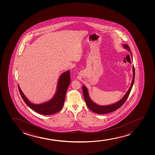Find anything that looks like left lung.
Masks as SVG:
<instances>
[{
    "instance_id": "8db88e82",
    "label": "left lung",
    "mask_w": 155,
    "mask_h": 155,
    "mask_svg": "<svg viewBox=\"0 0 155 155\" xmlns=\"http://www.w3.org/2000/svg\"><path fill=\"white\" fill-rule=\"evenodd\" d=\"M123 45L124 48L127 49L129 52H130L132 56L131 52L130 51V48L129 47L128 45ZM132 70H133L134 76H133L131 84V86H130L129 89H128V91H127L126 94H125V96L123 97V98H121L119 101L112 104H110V105H98L96 103H94V102L91 100L90 97H89V93L88 91L87 87L85 86H83L82 89H83V96H84V99H85V101L88 107L94 112L99 114H107V113H109L112 112L114 110H117L118 109H119V107H121L124 104V103H125L127 99L130 94V91H131L132 88V86L134 85V78H135V70H134V66H132Z\"/></svg>"
}]
</instances>
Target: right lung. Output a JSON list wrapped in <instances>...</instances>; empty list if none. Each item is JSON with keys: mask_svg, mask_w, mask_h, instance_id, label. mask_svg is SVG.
Wrapping results in <instances>:
<instances>
[{"mask_svg": "<svg viewBox=\"0 0 155 155\" xmlns=\"http://www.w3.org/2000/svg\"><path fill=\"white\" fill-rule=\"evenodd\" d=\"M70 80V70L62 73L59 78L57 89L53 97L48 101L40 104H34L29 101L22 92L19 85H18V87L21 98L30 109L42 115H48L58 112L62 109Z\"/></svg>", "mask_w": 155, "mask_h": 155, "instance_id": "add662e5", "label": "right lung"}]
</instances>
